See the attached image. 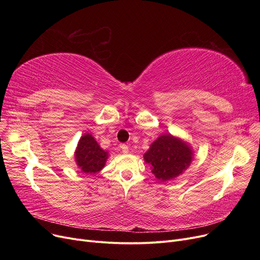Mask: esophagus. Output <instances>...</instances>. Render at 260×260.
I'll return each mask as SVG.
<instances>
[{"label": "esophagus", "mask_w": 260, "mask_h": 260, "mask_svg": "<svg viewBox=\"0 0 260 260\" xmlns=\"http://www.w3.org/2000/svg\"><path fill=\"white\" fill-rule=\"evenodd\" d=\"M120 147H121V149H122L123 154H127V153H128L129 149H128V146H127L126 144H121Z\"/></svg>", "instance_id": "esophagus-1"}]
</instances>
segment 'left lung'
<instances>
[{"instance_id": "8db88e82", "label": "left lung", "mask_w": 260, "mask_h": 260, "mask_svg": "<svg viewBox=\"0 0 260 260\" xmlns=\"http://www.w3.org/2000/svg\"><path fill=\"white\" fill-rule=\"evenodd\" d=\"M146 165L160 181L173 180L190 166L194 152L190 144L171 134L161 135L143 155Z\"/></svg>"}]
</instances>
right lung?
I'll use <instances>...</instances> for the list:
<instances>
[{
    "label": "right lung",
    "instance_id": "1",
    "mask_svg": "<svg viewBox=\"0 0 260 260\" xmlns=\"http://www.w3.org/2000/svg\"><path fill=\"white\" fill-rule=\"evenodd\" d=\"M108 158V152L99 145L89 133L80 138L75 151V161L78 168L85 174L100 172Z\"/></svg>",
    "mask_w": 260,
    "mask_h": 260
}]
</instances>
